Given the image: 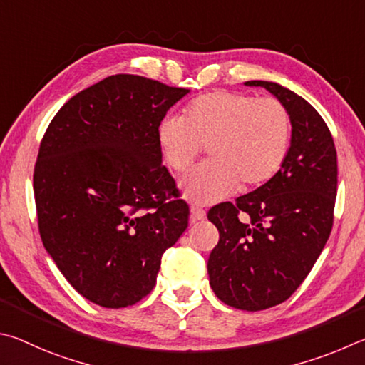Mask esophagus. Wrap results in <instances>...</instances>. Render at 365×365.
I'll list each match as a JSON object with an SVG mask.
<instances>
[{"mask_svg":"<svg viewBox=\"0 0 365 365\" xmlns=\"http://www.w3.org/2000/svg\"><path fill=\"white\" fill-rule=\"evenodd\" d=\"M205 210H202L199 207H192L190 208V222H197V221H202L205 220Z\"/></svg>","mask_w":365,"mask_h":365,"instance_id":"1","label":"esophagus"}]
</instances>
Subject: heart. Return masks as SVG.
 <instances>
[{
    "label": "heart",
    "mask_w": 365,
    "mask_h": 365,
    "mask_svg": "<svg viewBox=\"0 0 365 365\" xmlns=\"http://www.w3.org/2000/svg\"><path fill=\"white\" fill-rule=\"evenodd\" d=\"M292 117L277 99L213 91L194 99L184 118L166 117L158 125V144L171 170L187 171L208 145L212 162L182 181L187 200L210 205L237 186L250 190L269 182L282 168L292 144Z\"/></svg>",
    "instance_id": "obj_1"
}]
</instances>
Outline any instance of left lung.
I'll return each instance as SVG.
<instances>
[{"mask_svg":"<svg viewBox=\"0 0 365 365\" xmlns=\"http://www.w3.org/2000/svg\"><path fill=\"white\" fill-rule=\"evenodd\" d=\"M261 86L290 112L289 155L269 182L208 212L220 242L208 258L210 285L222 303L261 311L284 303L308 276L334 226L336 149L329 126L302 96L272 81ZM245 214L244 220H239Z\"/></svg>","mask_w":365,"mask_h":365,"instance_id":"8db88e82","label":"left lung"}]
</instances>
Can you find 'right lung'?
<instances>
[{"mask_svg":"<svg viewBox=\"0 0 365 365\" xmlns=\"http://www.w3.org/2000/svg\"><path fill=\"white\" fill-rule=\"evenodd\" d=\"M189 93L139 75H112L51 120L34 171L38 229L70 285L104 308L150 293L166 248L189 222L162 165L158 125Z\"/></svg>","mask_w":365,"mask_h":365,"instance_id":"obj_1","label":"right lung"}]
</instances>
